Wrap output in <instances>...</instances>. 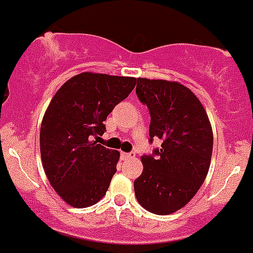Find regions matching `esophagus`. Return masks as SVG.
Instances as JSON below:
<instances>
[{"instance_id":"34e87169","label":"esophagus","mask_w":253,"mask_h":253,"mask_svg":"<svg viewBox=\"0 0 253 253\" xmlns=\"http://www.w3.org/2000/svg\"><path fill=\"white\" fill-rule=\"evenodd\" d=\"M122 157L124 159H133L135 158V153L129 152V153H122Z\"/></svg>"}]
</instances>
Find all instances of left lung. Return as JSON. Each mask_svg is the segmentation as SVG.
Instances as JSON below:
<instances>
[{"label": "left lung", "mask_w": 253, "mask_h": 253, "mask_svg": "<svg viewBox=\"0 0 253 253\" xmlns=\"http://www.w3.org/2000/svg\"><path fill=\"white\" fill-rule=\"evenodd\" d=\"M136 96L150 114L149 142L162 147L142 157L143 173L134 180L139 205L154 214L184 207L206 179L213 134L205 108L179 83L136 79Z\"/></svg>", "instance_id": "left-lung-1"}]
</instances>
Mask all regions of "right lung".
<instances>
[{"mask_svg": "<svg viewBox=\"0 0 253 253\" xmlns=\"http://www.w3.org/2000/svg\"><path fill=\"white\" fill-rule=\"evenodd\" d=\"M135 84V78L83 73L51 100L41 124V159L52 188L73 207H89L105 196L120 154L91 139L106 131L104 122Z\"/></svg>", "mask_w": 253, "mask_h": 253, "instance_id": "right-lung-1", "label": "right lung"}]
</instances>
